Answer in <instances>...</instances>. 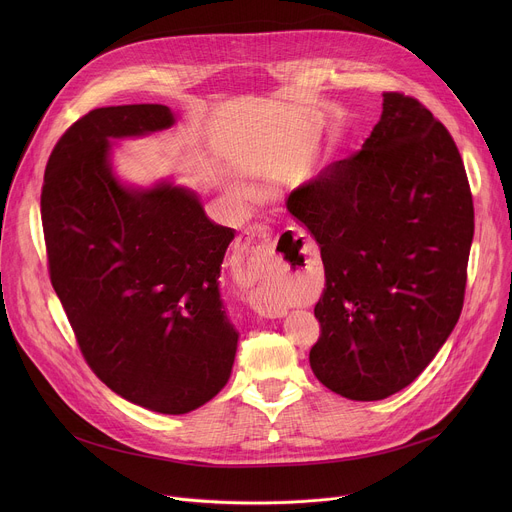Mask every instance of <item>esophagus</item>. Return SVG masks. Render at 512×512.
I'll return each instance as SVG.
<instances>
[{
  "label": "esophagus",
  "instance_id": "obj_1",
  "mask_svg": "<svg viewBox=\"0 0 512 512\" xmlns=\"http://www.w3.org/2000/svg\"><path fill=\"white\" fill-rule=\"evenodd\" d=\"M275 247L273 235L265 229V227H249L237 243V253L241 257H257V255H267L271 253ZM257 279V271L253 267H239L237 269V283L243 287L253 285V281ZM253 308L265 316V318H281L283 310L269 306L267 302H261L259 298H253Z\"/></svg>",
  "mask_w": 512,
  "mask_h": 512
}]
</instances>
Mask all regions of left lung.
<instances>
[{"label": "left lung", "mask_w": 512, "mask_h": 512, "mask_svg": "<svg viewBox=\"0 0 512 512\" xmlns=\"http://www.w3.org/2000/svg\"><path fill=\"white\" fill-rule=\"evenodd\" d=\"M320 245L326 287L310 367L330 391L379 401L411 385L452 334L474 206L448 129L417 99L383 93L362 150L291 190Z\"/></svg>", "instance_id": "obj_1"}]
</instances>
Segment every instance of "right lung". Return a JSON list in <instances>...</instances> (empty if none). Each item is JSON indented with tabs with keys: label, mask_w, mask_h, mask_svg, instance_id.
<instances>
[{
	"label": "right lung",
	"mask_w": 512,
	"mask_h": 512,
	"mask_svg": "<svg viewBox=\"0 0 512 512\" xmlns=\"http://www.w3.org/2000/svg\"><path fill=\"white\" fill-rule=\"evenodd\" d=\"M174 123L150 103L87 113L58 139L40 198L50 281L89 367L166 415L221 391L239 342L218 291L235 229L212 223L194 190L131 186L113 172V139Z\"/></svg>",
	"instance_id": "obj_1"
}]
</instances>
